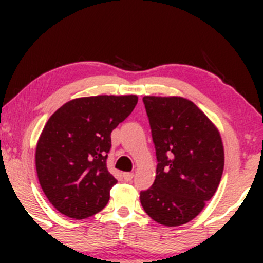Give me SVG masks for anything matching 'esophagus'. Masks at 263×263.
<instances>
[{"instance_id":"esophagus-1","label":"esophagus","mask_w":263,"mask_h":263,"mask_svg":"<svg viewBox=\"0 0 263 263\" xmlns=\"http://www.w3.org/2000/svg\"><path fill=\"white\" fill-rule=\"evenodd\" d=\"M123 178L126 182H129L132 178H134V173L132 172H127V173H123Z\"/></svg>"}]
</instances>
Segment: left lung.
I'll return each mask as SVG.
<instances>
[{"instance_id":"obj_1","label":"left lung","mask_w":263,"mask_h":263,"mask_svg":"<svg viewBox=\"0 0 263 263\" xmlns=\"http://www.w3.org/2000/svg\"><path fill=\"white\" fill-rule=\"evenodd\" d=\"M156 151L153 185L140 192L145 213L165 227L195 219L219 187L224 147L205 113L181 97H144Z\"/></svg>"}]
</instances>
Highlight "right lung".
<instances>
[{
    "instance_id": "1",
    "label": "right lung",
    "mask_w": 263,
    "mask_h": 263,
    "mask_svg": "<svg viewBox=\"0 0 263 263\" xmlns=\"http://www.w3.org/2000/svg\"><path fill=\"white\" fill-rule=\"evenodd\" d=\"M136 104V95H98L70 100L50 116L35 166L44 195L61 214L80 220L105 208L117 183L107 168L110 134Z\"/></svg>"
}]
</instances>
